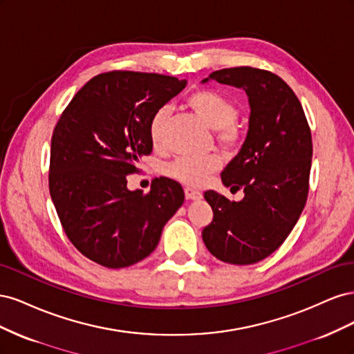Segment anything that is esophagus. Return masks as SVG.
<instances>
[{"label":"esophagus","instance_id":"obj_1","mask_svg":"<svg viewBox=\"0 0 354 354\" xmlns=\"http://www.w3.org/2000/svg\"><path fill=\"white\" fill-rule=\"evenodd\" d=\"M185 196L189 201H198V199L202 198V194H201L199 190H195V189H192V187H186L185 189Z\"/></svg>","mask_w":354,"mask_h":354}]
</instances>
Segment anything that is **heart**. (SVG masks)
I'll list each match as a JSON object with an SVG mask.
<instances>
[{"label":"heart","instance_id":"1","mask_svg":"<svg viewBox=\"0 0 354 354\" xmlns=\"http://www.w3.org/2000/svg\"><path fill=\"white\" fill-rule=\"evenodd\" d=\"M186 104L196 113L202 122L217 131L218 142L226 147H234L241 142V130L234 125L238 108L226 95L214 90H198L192 93ZM169 109L160 106L149 121V137L155 146L164 142L165 125ZM220 158L216 155L201 158H178L165 168V174L187 186H201L209 174L220 168Z\"/></svg>","mask_w":354,"mask_h":354}]
</instances>
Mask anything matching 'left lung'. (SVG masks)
<instances>
[{
	"label": "left lung",
	"mask_w": 354,
	"mask_h": 354,
	"mask_svg": "<svg viewBox=\"0 0 354 354\" xmlns=\"http://www.w3.org/2000/svg\"><path fill=\"white\" fill-rule=\"evenodd\" d=\"M211 80L242 88L251 112L241 151L221 173L223 185L245 196L234 202L205 192L214 218L202 239L224 263L254 264L279 248L304 209L312 133L301 103L277 75L241 66L212 72L202 84Z\"/></svg>",
	"instance_id": "1"
}]
</instances>
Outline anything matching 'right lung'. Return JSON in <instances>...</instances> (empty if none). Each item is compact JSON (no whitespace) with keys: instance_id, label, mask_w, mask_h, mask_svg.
Listing matches in <instances>:
<instances>
[{"instance_id":"add662e5","label":"right lung","mask_w":354,"mask_h":354,"mask_svg":"<svg viewBox=\"0 0 354 354\" xmlns=\"http://www.w3.org/2000/svg\"><path fill=\"white\" fill-rule=\"evenodd\" d=\"M186 84L159 73H100L62 113L51 137L50 195L69 241L91 261L109 269L142 261L183 205L177 181L155 178L143 195L127 187V176L152 152V115Z\"/></svg>"}]
</instances>
